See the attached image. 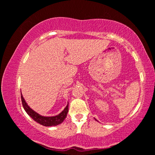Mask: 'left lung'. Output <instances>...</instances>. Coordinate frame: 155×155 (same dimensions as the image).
Returning a JSON list of instances; mask_svg holds the SVG:
<instances>
[{
	"mask_svg": "<svg viewBox=\"0 0 155 155\" xmlns=\"http://www.w3.org/2000/svg\"><path fill=\"white\" fill-rule=\"evenodd\" d=\"M94 119H95V118H94ZM95 120H96V121H98V120H96V119H95ZM98 122H99V121H98Z\"/></svg>",
	"mask_w": 155,
	"mask_h": 155,
	"instance_id": "left-lung-1",
	"label": "left lung"
}]
</instances>
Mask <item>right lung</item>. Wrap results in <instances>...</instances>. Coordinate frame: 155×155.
<instances>
[{"label": "right lung", "mask_w": 155, "mask_h": 155, "mask_svg": "<svg viewBox=\"0 0 155 155\" xmlns=\"http://www.w3.org/2000/svg\"><path fill=\"white\" fill-rule=\"evenodd\" d=\"M21 102H22V105L24 109H25V112H27L28 115L30 116L35 121L37 122L38 123L41 124L44 126H56L61 124L62 122L66 118L67 113H68V108H69V103H67V105L64 109V110L61 112H60L59 114L56 116H51V117H46V116L41 115L40 114L37 113L35 111H34L32 109H31L30 107L28 106L26 101H25V99H24L22 94L21 93Z\"/></svg>", "instance_id": "1"}]
</instances>
